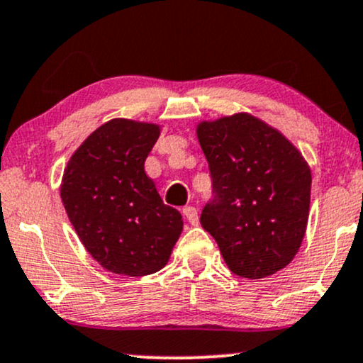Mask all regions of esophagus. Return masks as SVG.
Returning <instances> with one entry per match:
<instances>
[{
  "mask_svg": "<svg viewBox=\"0 0 363 363\" xmlns=\"http://www.w3.org/2000/svg\"><path fill=\"white\" fill-rule=\"evenodd\" d=\"M182 216H184V220L187 223L191 225H198V211H196V208L193 206H184L182 208Z\"/></svg>",
  "mask_w": 363,
  "mask_h": 363,
  "instance_id": "34e87169",
  "label": "esophagus"
}]
</instances>
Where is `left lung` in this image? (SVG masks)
<instances>
[{"label": "left lung", "instance_id": "1", "mask_svg": "<svg viewBox=\"0 0 363 363\" xmlns=\"http://www.w3.org/2000/svg\"><path fill=\"white\" fill-rule=\"evenodd\" d=\"M211 176L201 226L216 240L228 269L262 279L286 267L308 225L311 170L286 137L238 113L198 126Z\"/></svg>", "mask_w": 363, "mask_h": 363}]
</instances>
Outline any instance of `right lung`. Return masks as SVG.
<instances>
[{"label": "right lung", "instance_id": "obj_1", "mask_svg": "<svg viewBox=\"0 0 363 363\" xmlns=\"http://www.w3.org/2000/svg\"><path fill=\"white\" fill-rule=\"evenodd\" d=\"M159 126L111 120L84 140L64 170L60 198L82 245L113 274L140 277L167 264L182 231L143 164Z\"/></svg>", "mask_w": 363, "mask_h": 363}]
</instances>
